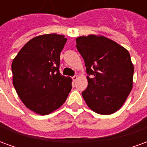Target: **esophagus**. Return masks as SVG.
Listing matches in <instances>:
<instances>
[{"label":"esophagus","mask_w":147,"mask_h":147,"mask_svg":"<svg viewBox=\"0 0 147 147\" xmlns=\"http://www.w3.org/2000/svg\"><path fill=\"white\" fill-rule=\"evenodd\" d=\"M78 78H79V77H78V76H74L72 77V80H73V82H76Z\"/></svg>","instance_id":"obj_1"}]
</instances>
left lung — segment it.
Segmentation results:
<instances>
[{
	"instance_id": "1",
	"label": "left lung",
	"mask_w": 147,
	"mask_h": 147,
	"mask_svg": "<svg viewBox=\"0 0 147 147\" xmlns=\"http://www.w3.org/2000/svg\"><path fill=\"white\" fill-rule=\"evenodd\" d=\"M83 57L88 86L82 95L91 110L109 115L119 110L133 86V65L130 53L122 45L102 35L90 34L76 39Z\"/></svg>"
}]
</instances>
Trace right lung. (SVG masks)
Here are the masks:
<instances>
[{
  "label": "right lung",
  "instance_id": "1",
  "mask_svg": "<svg viewBox=\"0 0 147 147\" xmlns=\"http://www.w3.org/2000/svg\"><path fill=\"white\" fill-rule=\"evenodd\" d=\"M67 38L57 34L34 37L13 59L12 83L25 106L39 115L57 110L71 90V79L59 72L60 54Z\"/></svg>",
  "mask_w": 147,
  "mask_h": 147
}]
</instances>
